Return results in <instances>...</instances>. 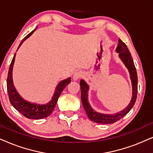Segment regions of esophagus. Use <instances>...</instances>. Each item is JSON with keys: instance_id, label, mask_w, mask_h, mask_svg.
Masks as SVG:
<instances>
[{"instance_id": "34e87169", "label": "esophagus", "mask_w": 153, "mask_h": 153, "mask_svg": "<svg viewBox=\"0 0 153 153\" xmlns=\"http://www.w3.org/2000/svg\"><path fill=\"white\" fill-rule=\"evenodd\" d=\"M82 76H83V73L82 71H77V72H75L74 73V75H73V80H78V79H80V78H82Z\"/></svg>"}]
</instances>
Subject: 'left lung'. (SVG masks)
<instances>
[{"instance_id": "1", "label": "left lung", "mask_w": 153, "mask_h": 153, "mask_svg": "<svg viewBox=\"0 0 153 153\" xmlns=\"http://www.w3.org/2000/svg\"><path fill=\"white\" fill-rule=\"evenodd\" d=\"M117 51L119 53V56L121 60L125 63L126 67L128 68L129 73L131 75V81H132L133 86V97L130 104L128 106L123 109V111L119 112L117 114L114 115H106L99 114L97 112L94 111L93 109L91 108L90 104L88 101V85L86 84L83 80H81L80 84V90H81V100L84 107L87 115L88 118L92 121L98 123H104V124H108V123H114L117 122L126 115L130 111L134 106L135 102L136 101L137 93H138V77H137V72L136 67H135L134 63H133V59L131 57V54L129 51L128 48L124 42H123L119 39V45L117 48Z\"/></svg>"}]
</instances>
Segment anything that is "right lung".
Returning <instances> with one entry per match:
<instances>
[{
	"label": "right lung",
	"mask_w": 153,
	"mask_h": 153,
	"mask_svg": "<svg viewBox=\"0 0 153 153\" xmlns=\"http://www.w3.org/2000/svg\"><path fill=\"white\" fill-rule=\"evenodd\" d=\"M35 30L36 29H34L32 32H31L30 34H27V35L23 39L20 44L19 45V47L22 45V44L24 42L25 39H27L29 36H30L34 33V32ZM15 58V54L14 55V56H13L10 65L8 74H7V93H8L10 102L11 104L14 107L15 109L17 110L20 114H22L23 116L28 118V119H40L49 117L51 114V112L53 111L54 107H56V104L57 103L60 94L62 92L63 89L65 88V86L68 84H69L71 82V78L59 82L56 89L55 93H54V95L53 98H52V100L49 103L44 104V105H39V104L30 103V102L25 101L24 100L22 99V97L19 95V94L17 93V91L15 90L14 86H13L12 71L13 64H14Z\"/></svg>",
	"instance_id": "add662e5"
}]
</instances>
